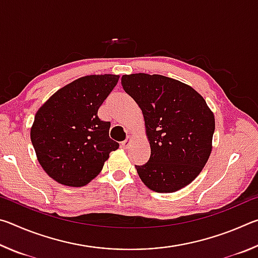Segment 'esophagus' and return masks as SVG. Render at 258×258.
<instances>
[{
	"label": "esophagus",
	"mask_w": 258,
	"mask_h": 258,
	"mask_svg": "<svg viewBox=\"0 0 258 258\" xmlns=\"http://www.w3.org/2000/svg\"><path fill=\"white\" fill-rule=\"evenodd\" d=\"M131 141H132V139H131L130 135H127V138H126L123 142H121V147L126 149V148H128V146L131 145Z\"/></svg>",
	"instance_id": "1"
}]
</instances>
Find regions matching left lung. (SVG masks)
I'll return each mask as SVG.
<instances>
[{"label":"left lung","mask_w":258,"mask_h":258,"mask_svg":"<svg viewBox=\"0 0 258 258\" xmlns=\"http://www.w3.org/2000/svg\"><path fill=\"white\" fill-rule=\"evenodd\" d=\"M121 85L142 110L151 155L135 166L150 190L171 194L195 180L212 152L214 113L197 91L161 75L131 74Z\"/></svg>","instance_id":"1"}]
</instances>
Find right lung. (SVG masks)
<instances>
[{
    "label": "right lung",
    "instance_id": "1",
    "mask_svg": "<svg viewBox=\"0 0 258 258\" xmlns=\"http://www.w3.org/2000/svg\"><path fill=\"white\" fill-rule=\"evenodd\" d=\"M119 80L118 75L78 78L50 97L38 109L30 140L42 168L67 186H84L101 172L119 145L109 138L110 121L98 109Z\"/></svg>",
    "mask_w": 258,
    "mask_h": 258
}]
</instances>
